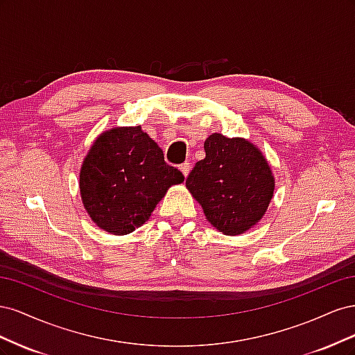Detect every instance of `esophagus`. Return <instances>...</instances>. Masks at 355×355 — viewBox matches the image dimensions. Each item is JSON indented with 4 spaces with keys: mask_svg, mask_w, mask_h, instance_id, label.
<instances>
[{
    "mask_svg": "<svg viewBox=\"0 0 355 355\" xmlns=\"http://www.w3.org/2000/svg\"><path fill=\"white\" fill-rule=\"evenodd\" d=\"M189 170H191V166H189V163H184L180 166V171H182V175H184L185 178H188V175H189Z\"/></svg>",
    "mask_w": 355,
    "mask_h": 355,
    "instance_id": "1",
    "label": "esophagus"
}]
</instances>
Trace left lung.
Wrapping results in <instances>:
<instances>
[{"instance_id":"obj_1","label":"left lung","mask_w":355,"mask_h":355,"mask_svg":"<svg viewBox=\"0 0 355 355\" xmlns=\"http://www.w3.org/2000/svg\"><path fill=\"white\" fill-rule=\"evenodd\" d=\"M187 188L219 232L240 235L259 222L272 200L275 179L261 149L243 137L210 135Z\"/></svg>"}]
</instances>
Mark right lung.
Masks as SVG:
<instances>
[{"mask_svg":"<svg viewBox=\"0 0 355 355\" xmlns=\"http://www.w3.org/2000/svg\"><path fill=\"white\" fill-rule=\"evenodd\" d=\"M184 179L141 125L114 127L96 137L85 155L80 194L101 230L125 235L142 227L167 189Z\"/></svg>","mask_w":355,"mask_h":355,"instance_id":"obj_1","label":"right lung"}]
</instances>
